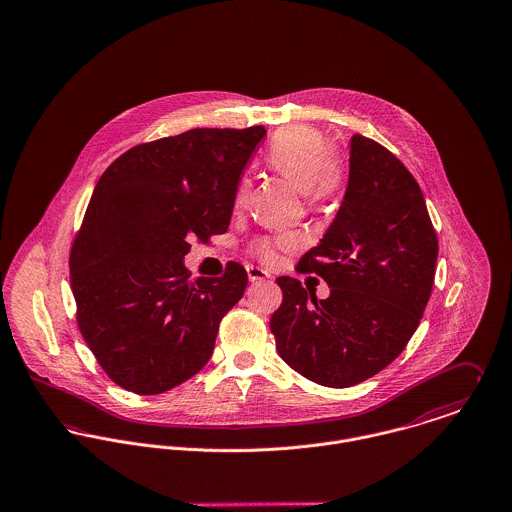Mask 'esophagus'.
Masks as SVG:
<instances>
[{
  "mask_svg": "<svg viewBox=\"0 0 512 512\" xmlns=\"http://www.w3.org/2000/svg\"><path fill=\"white\" fill-rule=\"evenodd\" d=\"M247 277H249V281L251 283H261V281H267V279H271V273H267L265 269H261V267H247Z\"/></svg>",
  "mask_w": 512,
  "mask_h": 512,
  "instance_id": "34e87169",
  "label": "esophagus"
}]
</instances>
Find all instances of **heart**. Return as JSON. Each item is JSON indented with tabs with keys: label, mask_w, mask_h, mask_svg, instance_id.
I'll use <instances>...</instances> for the list:
<instances>
[{
	"label": "heart",
	"mask_w": 512,
	"mask_h": 512,
	"mask_svg": "<svg viewBox=\"0 0 512 512\" xmlns=\"http://www.w3.org/2000/svg\"><path fill=\"white\" fill-rule=\"evenodd\" d=\"M267 163L275 171L302 186L306 202L314 208L324 206L340 192L343 180L340 161L330 153L326 135L310 125H290L281 129L267 149ZM249 190L251 182L241 178L235 188V208H243L247 204ZM288 243L290 237H265L253 245V251L265 263H273L279 255V249Z\"/></svg>",
	"instance_id": "obj_1"
}]
</instances>
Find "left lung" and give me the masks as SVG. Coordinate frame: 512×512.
Here are the masks:
<instances>
[{
  "label": "left lung",
  "mask_w": 512,
  "mask_h": 512,
  "mask_svg": "<svg viewBox=\"0 0 512 512\" xmlns=\"http://www.w3.org/2000/svg\"><path fill=\"white\" fill-rule=\"evenodd\" d=\"M340 210L298 263L330 286L316 300L279 277L271 318L277 351L302 377L343 389L383 371L416 332L428 304L438 237L414 176L383 145L353 135Z\"/></svg>",
  "instance_id": "1"
}]
</instances>
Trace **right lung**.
I'll use <instances>...</instances> for the list:
<instances>
[{"label": "right lung", "instance_id": "right-lung-1", "mask_svg": "<svg viewBox=\"0 0 512 512\" xmlns=\"http://www.w3.org/2000/svg\"><path fill=\"white\" fill-rule=\"evenodd\" d=\"M247 129H190L137 145L98 180L70 251L78 326L119 387L159 395L212 357L222 318L247 273L188 279L192 239L226 233L239 176L265 137Z\"/></svg>", "mask_w": 512, "mask_h": 512}]
</instances>
